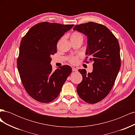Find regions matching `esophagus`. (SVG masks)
<instances>
[{"label": "esophagus", "instance_id": "esophagus-1", "mask_svg": "<svg viewBox=\"0 0 135 135\" xmlns=\"http://www.w3.org/2000/svg\"><path fill=\"white\" fill-rule=\"evenodd\" d=\"M72 70H73V71H78V69H77L76 68H75L73 67V68H72Z\"/></svg>", "mask_w": 135, "mask_h": 135}]
</instances>
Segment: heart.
<instances>
[{
	"instance_id": "obj_1",
	"label": "heart",
	"mask_w": 135,
	"mask_h": 135,
	"mask_svg": "<svg viewBox=\"0 0 135 135\" xmlns=\"http://www.w3.org/2000/svg\"><path fill=\"white\" fill-rule=\"evenodd\" d=\"M71 39H81L83 40V36L80 32L78 31H74L73 32L71 35ZM69 62H70L72 64H75L78 61V58L77 57H71L69 59Z\"/></svg>"
}]
</instances>
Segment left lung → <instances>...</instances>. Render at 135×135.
<instances>
[{
    "mask_svg": "<svg viewBox=\"0 0 135 135\" xmlns=\"http://www.w3.org/2000/svg\"><path fill=\"white\" fill-rule=\"evenodd\" d=\"M74 30L87 36L88 56L84 62H93V71L80 69L83 80L76 87L79 96L88 104L99 103L111 91L120 68L118 39L105 26L93 22L76 25Z\"/></svg>",
    "mask_w": 135,
    "mask_h": 135,
    "instance_id": "8db88e82",
    "label": "left lung"
}]
</instances>
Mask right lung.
<instances>
[{
  "mask_svg": "<svg viewBox=\"0 0 135 135\" xmlns=\"http://www.w3.org/2000/svg\"><path fill=\"white\" fill-rule=\"evenodd\" d=\"M73 26L40 22L31 27L22 38L17 65L23 87L33 99L43 103L54 101L71 73L68 65L53 71L50 63L59 39Z\"/></svg>",
  "mask_w": 135,
  "mask_h": 135,
  "instance_id": "add662e5",
  "label": "right lung"
}]
</instances>
